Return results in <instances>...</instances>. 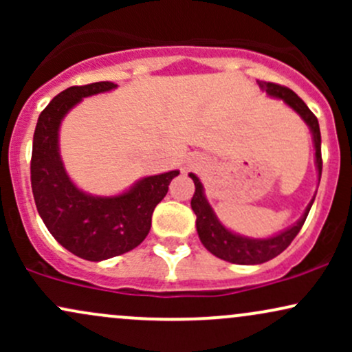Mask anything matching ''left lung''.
<instances>
[{
  "instance_id": "left-lung-1",
  "label": "left lung",
  "mask_w": 352,
  "mask_h": 352,
  "mask_svg": "<svg viewBox=\"0 0 352 352\" xmlns=\"http://www.w3.org/2000/svg\"><path fill=\"white\" fill-rule=\"evenodd\" d=\"M258 86L261 91H265L270 98L280 99L286 104L289 109H293L298 116L305 120V124L309 127L311 137H313L314 145V164H316L318 170V180H321V170H322V160H321V132H319V124L316 116L309 111L302 100L298 98L296 94L288 87L278 86L273 82H260ZM190 179L195 184V193L192 199V210L197 215V233L201 245L208 250L210 253L215 254L220 260L228 261V263L235 265H261L265 261L273 260L281 252L288 248L289 243L294 240V236L300 233V230L305 223L306 217H308L311 205L314 201V195L308 207L305 208L301 218L294 221L292 227L285 228L280 233H274L272 236L266 238H252L240 235V233L232 232V230L225 227L217 217L215 210L208 204L207 197H205L204 185L195 173H188Z\"/></svg>"
}]
</instances>
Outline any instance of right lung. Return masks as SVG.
Instances as JSON below:
<instances>
[{
    "label": "right lung",
    "mask_w": 352,
    "mask_h": 352,
    "mask_svg": "<svg viewBox=\"0 0 352 352\" xmlns=\"http://www.w3.org/2000/svg\"><path fill=\"white\" fill-rule=\"evenodd\" d=\"M117 84L94 82L63 91L39 116L33 137L31 187L39 217L59 245L87 261H102L134 250L145 240L153 208L167 195L179 170L148 175L122 193L92 195L67 175L59 151L63 119L84 98L114 91Z\"/></svg>",
    "instance_id": "add662e5"
}]
</instances>
